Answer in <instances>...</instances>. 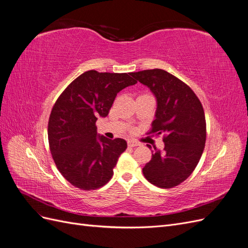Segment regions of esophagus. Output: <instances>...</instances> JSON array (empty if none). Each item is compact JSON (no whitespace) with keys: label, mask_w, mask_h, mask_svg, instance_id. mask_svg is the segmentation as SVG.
Listing matches in <instances>:
<instances>
[{"label":"esophagus","mask_w":248,"mask_h":248,"mask_svg":"<svg viewBox=\"0 0 248 248\" xmlns=\"http://www.w3.org/2000/svg\"><path fill=\"white\" fill-rule=\"evenodd\" d=\"M127 144H128L129 147H137V146H140V145L139 141L133 140H129L128 141H127Z\"/></svg>","instance_id":"esophagus-1"}]
</instances>
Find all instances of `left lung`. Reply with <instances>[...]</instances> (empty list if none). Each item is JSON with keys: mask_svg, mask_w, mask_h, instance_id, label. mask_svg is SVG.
Instances as JSON below:
<instances>
[{"mask_svg": "<svg viewBox=\"0 0 248 248\" xmlns=\"http://www.w3.org/2000/svg\"><path fill=\"white\" fill-rule=\"evenodd\" d=\"M131 76L148 87L156 98L152 132L166 134L163 150L155 148L142 174L153 185L171 188L191 175L204 151V109L192 90L166 70H142Z\"/></svg>", "mask_w": 248, "mask_h": 248, "instance_id": "left-lung-1", "label": "left lung"}]
</instances>
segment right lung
Segmentation results:
<instances>
[{"label":"right lung","mask_w":248,"mask_h":248,"mask_svg":"<svg viewBox=\"0 0 248 248\" xmlns=\"http://www.w3.org/2000/svg\"><path fill=\"white\" fill-rule=\"evenodd\" d=\"M132 73L86 71L60 95L48 121L52 158L63 177L79 189H97L114 174L127 148L123 139L97 133V119L106 118L117 94L137 84Z\"/></svg>","instance_id":"1"}]
</instances>
